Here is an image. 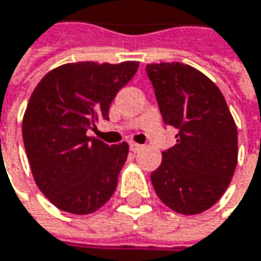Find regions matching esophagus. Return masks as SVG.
<instances>
[{"label": "esophagus", "instance_id": "obj_1", "mask_svg": "<svg viewBox=\"0 0 261 261\" xmlns=\"http://www.w3.org/2000/svg\"><path fill=\"white\" fill-rule=\"evenodd\" d=\"M140 148H142V145H139V143H134V142H131L130 143V149L133 152H137Z\"/></svg>", "mask_w": 261, "mask_h": 261}]
</instances>
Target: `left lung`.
Masks as SVG:
<instances>
[{
	"mask_svg": "<svg viewBox=\"0 0 261 261\" xmlns=\"http://www.w3.org/2000/svg\"><path fill=\"white\" fill-rule=\"evenodd\" d=\"M166 125L177 143L163 151L151 174L157 196L180 215L215 205L230 186L237 165V127L219 87L184 63L146 65Z\"/></svg>",
	"mask_w": 261,
	"mask_h": 261,
	"instance_id": "1",
	"label": "left lung"
}]
</instances>
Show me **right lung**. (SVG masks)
I'll list each match as a JSON object with an SVG mask.
<instances>
[{"label":"right lung","mask_w":261,"mask_h":261,"mask_svg":"<svg viewBox=\"0 0 261 261\" xmlns=\"http://www.w3.org/2000/svg\"><path fill=\"white\" fill-rule=\"evenodd\" d=\"M139 62L118 65L79 62L49 71L34 92L22 119V137L33 178L60 210L89 215L102 207L118 186L128 143L107 145L89 137Z\"/></svg>","instance_id":"add662e5"}]
</instances>
